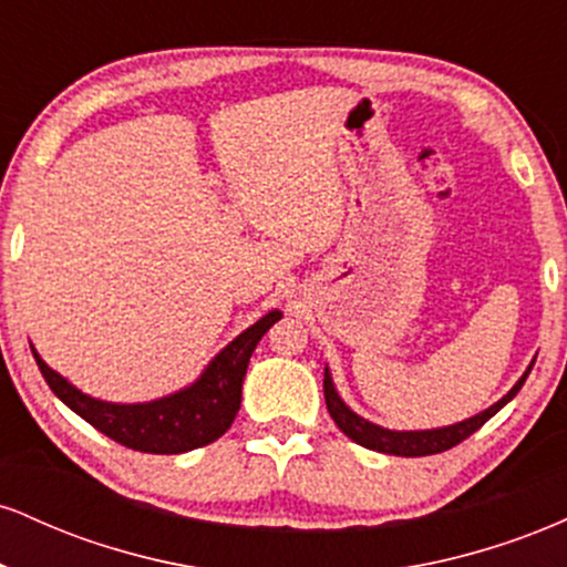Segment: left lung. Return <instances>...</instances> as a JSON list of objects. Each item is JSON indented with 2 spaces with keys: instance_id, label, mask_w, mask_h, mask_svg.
Instances as JSON below:
<instances>
[{
  "instance_id": "left-lung-1",
  "label": "left lung",
  "mask_w": 567,
  "mask_h": 567,
  "mask_svg": "<svg viewBox=\"0 0 567 567\" xmlns=\"http://www.w3.org/2000/svg\"><path fill=\"white\" fill-rule=\"evenodd\" d=\"M530 368L525 370L523 379H519L509 389V394L501 396L496 405L483 410V413L472 415V419L461 421V424L442 426V429H424V432H392V429L370 424V421L362 419V415H357L354 410H349L347 402L338 396L336 386H333V379H330L328 370H324V402H328V413L333 415L336 426L341 429V432L347 434L349 440H354L357 445L370 447V451H379V453L415 458V455H434V453H442V451H451V447L458 445V442H464L466 437H470V434L477 432V429L483 426L487 419H493V415H496L498 410L504 408L506 402H509L512 396L519 392V389H523V383H525V379H528Z\"/></svg>"
}]
</instances>
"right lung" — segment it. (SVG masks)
Listing matches in <instances>:
<instances>
[{
    "label": "right lung",
    "instance_id": "obj_1",
    "mask_svg": "<svg viewBox=\"0 0 567 567\" xmlns=\"http://www.w3.org/2000/svg\"><path fill=\"white\" fill-rule=\"evenodd\" d=\"M277 320H282V311H269L256 324H250L245 333H239L229 347L216 354V360L205 368V373L192 386L162 396V400L138 402V405H116V402H103L82 394L53 368H48V362L34 349L31 351H34L37 365L58 400L66 402L97 432L120 445L133 447V451L173 455L210 445L231 426L239 402H243V381L252 349Z\"/></svg>",
    "mask_w": 567,
    "mask_h": 567
}]
</instances>
